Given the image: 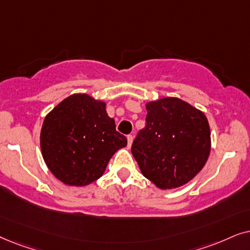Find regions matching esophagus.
Instances as JSON below:
<instances>
[{
  "label": "esophagus",
  "mask_w": 250,
  "mask_h": 250,
  "mask_svg": "<svg viewBox=\"0 0 250 250\" xmlns=\"http://www.w3.org/2000/svg\"><path fill=\"white\" fill-rule=\"evenodd\" d=\"M127 139H128V147L130 148L131 147V144H132V141H134V137H132V135H129L128 137H127Z\"/></svg>",
  "instance_id": "esophagus-1"
}]
</instances>
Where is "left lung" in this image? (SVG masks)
<instances>
[{
	"instance_id": "1",
	"label": "left lung",
	"mask_w": 250,
	"mask_h": 250,
	"mask_svg": "<svg viewBox=\"0 0 250 250\" xmlns=\"http://www.w3.org/2000/svg\"><path fill=\"white\" fill-rule=\"evenodd\" d=\"M146 111L145 128L131 146L143 176L161 189L188 184L210 154V128L205 113L177 97L148 102Z\"/></svg>"
}]
</instances>
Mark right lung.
<instances>
[{
  "instance_id": "add662e5",
  "label": "right lung",
  "mask_w": 250,
  "mask_h": 250,
  "mask_svg": "<svg viewBox=\"0 0 250 250\" xmlns=\"http://www.w3.org/2000/svg\"><path fill=\"white\" fill-rule=\"evenodd\" d=\"M46 167L68 186H86L101 178L114 153L127 146L106 113V103L73 94L43 120L40 135Z\"/></svg>"
}]
</instances>
